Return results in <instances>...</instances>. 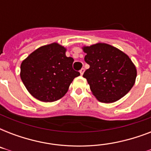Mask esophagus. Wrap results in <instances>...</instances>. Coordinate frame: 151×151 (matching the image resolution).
<instances>
[{"label":"esophagus","instance_id":"obj_1","mask_svg":"<svg viewBox=\"0 0 151 151\" xmlns=\"http://www.w3.org/2000/svg\"><path fill=\"white\" fill-rule=\"evenodd\" d=\"M84 72H85V69L82 68V69H81V70H80V74H81V75L82 76L83 74H84Z\"/></svg>","mask_w":151,"mask_h":151}]
</instances>
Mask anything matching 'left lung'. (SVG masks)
Masks as SVG:
<instances>
[{
    "label": "left lung",
    "mask_w": 151,
    "mask_h": 151,
    "mask_svg": "<svg viewBox=\"0 0 151 151\" xmlns=\"http://www.w3.org/2000/svg\"><path fill=\"white\" fill-rule=\"evenodd\" d=\"M82 49L86 53L85 61L90 66L83 77L97 100L114 103L133 87L137 71L128 55L106 43L83 46Z\"/></svg>",
    "instance_id": "obj_1"
}]
</instances>
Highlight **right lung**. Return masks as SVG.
<instances>
[{
    "label": "right lung",
    "instance_id": "obj_1",
    "mask_svg": "<svg viewBox=\"0 0 151 151\" xmlns=\"http://www.w3.org/2000/svg\"><path fill=\"white\" fill-rule=\"evenodd\" d=\"M57 42L41 46L30 53L20 66V78L29 94L51 103L65 96L73 79L80 75L72 67L73 59Z\"/></svg>",
    "mask_w": 151,
    "mask_h": 151
}]
</instances>
